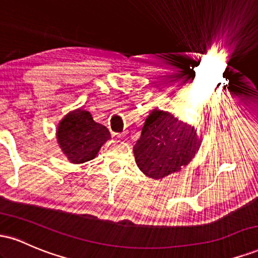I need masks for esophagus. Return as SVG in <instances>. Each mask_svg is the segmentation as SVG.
Segmentation results:
<instances>
[{"label":"esophagus","instance_id":"1","mask_svg":"<svg viewBox=\"0 0 258 258\" xmlns=\"http://www.w3.org/2000/svg\"><path fill=\"white\" fill-rule=\"evenodd\" d=\"M125 135H126L125 132H122V133H116V137H117V138H123V137H125Z\"/></svg>","mask_w":258,"mask_h":258}]
</instances>
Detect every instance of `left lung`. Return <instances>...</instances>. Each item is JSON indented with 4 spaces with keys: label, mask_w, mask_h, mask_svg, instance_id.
<instances>
[{
    "label": "left lung",
    "mask_w": 258,
    "mask_h": 258,
    "mask_svg": "<svg viewBox=\"0 0 258 258\" xmlns=\"http://www.w3.org/2000/svg\"><path fill=\"white\" fill-rule=\"evenodd\" d=\"M201 144L194 126L171 112L153 110L133 147L136 164L146 176L161 179L186 166Z\"/></svg>",
    "instance_id": "8db88e82"
}]
</instances>
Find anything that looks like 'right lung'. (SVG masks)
Returning a JSON list of instances; mask_svg holds the SVG:
<instances>
[{
    "mask_svg": "<svg viewBox=\"0 0 258 258\" xmlns=\"http://www.w3.org/2000/svg\"><path fill=\"white\" fill-rule=\"evenodd\" d=\"M110 132L96 122L91 112L84 109L70 111L59 122L57 141L61 152L73 164H84L96 158Z\"/></svg>",
    "mask_w": 258,
    "mask_h": 258,
    "instance_id": "obj_1",
    "label": "right lung"
}]
</instances>
